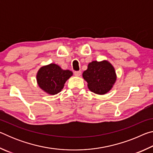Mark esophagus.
<instances>
[{
  "instance_id": "esophagus-1",
  "label": "esophagus",
  "mask_w": 153,
  "mask_h": 153,
  "mask_svg": "<svg viewBox=\"0 0 153 153\" xmlns=\"http://www.w3.org/2000/svg\"><path fill=\"white\" fill-rule=\"evenodd\" d=\"M74 75H75V76H79L80 75H81L82 72L80 71H76L74 72Z\"/></svg>"
}]
</instances>
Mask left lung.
Listing matches in <instances>:
<instances>
[{
    "mask_svg": "<svg viewBox=\"0 0 153 153\" xmlns=\"http://www.w3.org/2000/svg\"><path fill=\"white\" fill-rule=\"evenodd\" d=\"M90 90L98 94L108 92L117 79L115 69L109 62L92 61L82 74Z\"/></svg>",
    "mask_w": 153,
    "mask_h": 153,
    "instance_id": "obj_1",
    "label": "left lung"
}]
</instances>
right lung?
<instances>
[{
  "label": "right lung",
  "instance_id": "right-lung-1",
  "mask_svg": "<svg viewBox=\"0 0 153 153\" xmlns=\"http://www.w3.org/2000/svg\"><path fill=\"white\" fill-rule=\"evenodd\" d=\"M72 75V71L63 70L57 65L51 63L41 67L36 78L41 89L49 94L54 95L61 91L65 83Z\"/></svg>",
  "mask_w": 153,
  "mask_h": 153
}]
</instances>
